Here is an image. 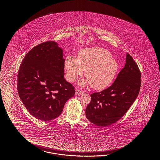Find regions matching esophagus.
I'll return each instance as SVG.
<instances>
[{
	"label": "esophagus",
	"instance_id": "obj_1",
	"mask_svg": "<svg viewBox=\"0 0 160 160\" xmlns=\"http://www.w3.org/2000/svg\"><path fill=\"white\" fill-rule=\"evenodd\" d=\"M82 91L80 90L79 89H76V95H81L82 94Z\"/></svg>",
	"mask_w": 160,
	"mask_h": 160
}]
</instances>
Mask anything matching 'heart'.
<instances>
[{
	"instance_id": "b5f03b06",
	"label": "heart",
	"mask_w": 160,
	"mask_h": 160,
	"mask_svg": "<svg viewBox=\"0 0 160 160\" xmlns=\"http://www.w3.org/2000/svg\"><path fill=\"white\" fill-rule=\"evenodd\" d=\"M64 67L70 82L76 80L85 70L86 78L80 80L79 85L84 87L90 84L95 90H102L112 82L118 69V63L107 50L96 47L80 50L78 58L68 56Z\"/></svg>"
}]
</instances>
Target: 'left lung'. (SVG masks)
I'll list each match as a JSON object with an SVG mask.
<instances>
[{
  "label": "left lung",
  "instance_id": "1",
  "mask_svg": "<svg viewBox=\"0 0 160 160\" xmlns=\"http://www.w3.org/2000/svg\"><path fill=\"white\" fill-rule=\"evenodd\" d=\"M141 73L129 54L126 64L110 87L91 94L86 110L87 119L95 125L106 127L119 120L136 100L140 92Z\"/></svg>",
  "mask_w": 160,
  "mask_h": 160
}]
</instances>
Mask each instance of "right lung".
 Here are the masks:
<instances>
[{"label":"right lung","mask_w":160,"mask_h":160,"mask_svg":"<svg viewBox=\"0 0 160 160\" xmlns=\"http://www.w3.org/2000/svg\"><path fill=\"white\" fill-rule=\"evenodd\" d=\"M63 50L55 42L35 46L24 56L18 74V91L29 113L43 121L62 112L65 103L75 94L64 78Z\"/></svg>","instance_id":"obj_1"}]
</instances>
